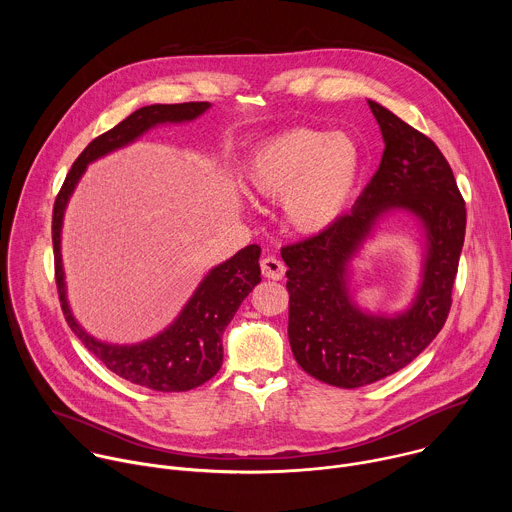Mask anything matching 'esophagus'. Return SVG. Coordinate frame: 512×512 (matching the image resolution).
<instances>
[{
  "instance_id": "obj_1",
  "label": "esophagus",
  "mask_w": 512,
  "mask_h": 512,
  "mask_svg": "<svg viewBox=\"0 0 512 512\" xmlns=\"http://www.w3.org/2000/svg\"><path fill=\"white\" fill-rule=\"evenodd\" d=\"M261 273L269 279H281L285 275V265L277 257L267 255L261 259Z\"/></svg>"
}]
</instances>
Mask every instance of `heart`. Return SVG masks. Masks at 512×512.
<instances>
[{"label": "heart", "mask_w": 512, "mask_h": 512, "mask_svg": "<svg viewBox=\"0 0 512 512\" xmlns=\"http://www.w3.org/2000/svg\"><path fill=\"white\" fill-rule=\"evenodd\" d=\"M362 178L358 143L328 129L294 127L251 154L245 180L251 192L283 200L285 221L302 235L332 229L352 206Z\"/></svg>", "instance_id": "heart-1"}]
</instances>
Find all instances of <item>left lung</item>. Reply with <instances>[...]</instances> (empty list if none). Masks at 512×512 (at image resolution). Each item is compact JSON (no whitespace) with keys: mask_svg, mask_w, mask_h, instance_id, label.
Wrapping results in <instances>:
<instances>
[{"mask_svg":"<svg viewBox=\"0 0 512 512\" xmlns=\"http://www.w3.org/2000/svg\"><path fill=\"white\" fill-rule=\"evenodd\" d=\"M369 107L385 141L377 174L332 229L281 249L289 267L291 352L308 375L340 389H358L401 371L444 328L466 235V204L444 154L383 105L369 101ZM393 209L418 218L426 249L412 306L383 317L351 302L347 267Z\"/></svg>","mask_w":512,"mask_h":512,"instance_id":"left-lung-1","label":"left lung"}]
</instances>
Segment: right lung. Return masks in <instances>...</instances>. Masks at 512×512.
Here are the masks:
<instances>
[{
  "label": "right lung",
  "instance_id": "right-lung-1",
  "mask_svg": "<svg viewBox=\"0 0 512 512\" xmlns=\"http://www.w3.org/2000/svg\"><path fill=\"white\" fill-rule=\"evenodd\" d=\"M210 103H178V105H148L133 111L113 129L95 137L83 154L72 164L64 184L56 196L52 210V245H54V275L60 308L70 330L121 379L162 393H180L200 387L212 379L223 364V332L239 310L241 302L261 281L259 245H247L225 263L216 265L196 287L180 316L158 336L139 344H109L93 338L72 316L66 302V283L60 257L62 218L70 194L75 192L87 164L123 148L148 129L162 123H184L200 117Z\"/></svg>",
  "mask_w": 512,
  "mask_h": 512
}]
</instances>
